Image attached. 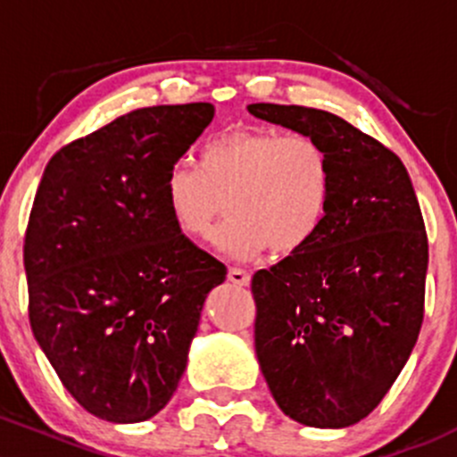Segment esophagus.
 Here are the masks:
<instances>
[{
  "label": "esophagus",
  "mask_w": 457,
  "mask_h": 457,
  "mask_svg": "<svg viewBox=\"0 0 457 457\" xmlns=\"http://www.w3.org/2000/svg\"><path fill=\"white\" fill-rule=\"evenodd\" d=\"M228 281H233L235 286H248L251 284V275L242 268H228Z\"/></svg>",
  "instance_id": "esophagus-1"
}]
</instances>
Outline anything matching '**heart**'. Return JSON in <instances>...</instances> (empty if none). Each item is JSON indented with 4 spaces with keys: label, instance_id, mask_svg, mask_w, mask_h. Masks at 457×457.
<instances>
[{
    "label": "heart",
    "instance_id": "1",
    "mask_svg": "<svg viewBox=\"0 0 457 457\" xmlns=\"http://www.w3.org/2000/svg\"><path fill=\"white\" fill-rule=\"evenodd\" d=\"M334 167L321 140L268 127H235L200 149L197 164L178 162L162 197L178 230L209 239L230 211L218 246L248 260L270 248L293 255L308 246L330 211Z\"/></svg>",
    "mask_w": 457,
    "mask_h": 457
}]
</instances>
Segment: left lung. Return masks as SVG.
<instances>
[{"label": "left lung", "mask_w": 457, "mask_h": 457, "mask_svg": "<svg viewBox=\"0 0 457 457\" xmlns=\"http://www.w3.org/2000/svg\"><path fill=\"white\" fill-rule=\"evenodd\" d=\"M248 112L326 145L330 211L299 253L253 275L255 352L286 416L319 429L363 420L420 334L429 244L403 160L323 110L253 103Z\"/></svg>", "instance_id": "left-lung-1"}]
</instances>
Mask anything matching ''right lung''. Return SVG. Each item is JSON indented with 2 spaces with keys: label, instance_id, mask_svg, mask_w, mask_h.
Segmentation results:
<instances>
[{
  "label": "right lung",
  "instance_id": "obj_1",
  "mask_svg": "<svg viewBox=\"0 0 457 457\" xmlns=\"http://www.w3.org/2000/svg\"><path fill=\"white\" fill-rule=\"evenodd\" d=\"M211 103L119 116L50 158L23 266L37 343L72 398L110 422H143L187 368L202 305L227 266L178 230L169 169L213 120Z\"/></svg>",
  "mask_w": 457,
  "mask_h": 457
}]
</instances>
